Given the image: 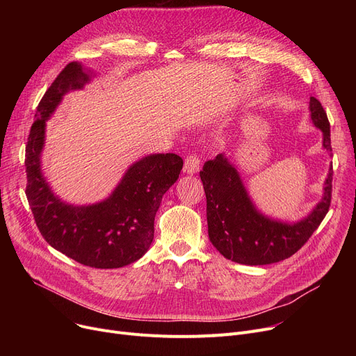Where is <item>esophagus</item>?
Listing matches in <instances>:
<instances>
[{
  "mask_svg": "<svg viewBox=\"0 0 356 356\" xmlns=\"http://www.w3.org/2000/svg\"><path fill=\"white\" fill-rule=\"evenodd\" d=\"M199 164H200L199 156L196 153H192V154H189L188 157L184 159L183 172L188 173V175H195L199 170Z\"/></svg>",
  "mask_w": 356,
  "mask_h": 356,
  "instance_id": "esophagus-1",
  "label": "esophagus"
}]
</instances>
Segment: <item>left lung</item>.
Here are the masks:
<instances>
[{
	"label": "left lung",
	"instance_id": "obj_1",
	"mask_svg": "<svg viewBox=\"0 0 356 356\" xmlns=\"http://www.w3.org/2000/svg\"><path fill=\"white\" fill-rule=\"evenodd\" d=\"M312 121L323 133V147L332 152L330 124L322 104L310 98ZM207 195L208 234L225 258L245 266H266L283 261L300 250L329 212L333 168L325 183L323 199L297 223L271 220L261 215L248 197L236 168L222 154L208 160L200 170Z\"/></svg>",
	"mask_w": 356,
	"mask_h": 356
}]
</instances>
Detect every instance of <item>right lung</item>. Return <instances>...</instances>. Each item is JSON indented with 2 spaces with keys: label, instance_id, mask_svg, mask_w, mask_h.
Here are the masks:
<instances>
[{
  "label": "right lung",
  "instance_id": "right-lung-1",
  "mask_svg": "<svg viewBox=\"0 0 356 356\" xmlns=\"http://www.w3.org/2000/svg\"><path fill=\"white\" fill-rule=\"evenodd\" d=\"M90 73L72 62L53 81L37 105L26 145V196L35 225L49 244L93 268H120L140 259L154 238V218L163 195L179 179L180 156L153 154L128 168L106 200L72 207L56 197L40 170L46 120L70 89H81Z\"/></svg>",
  "mask_w": 356,
  "mask_h": 356
}]
</instances>
